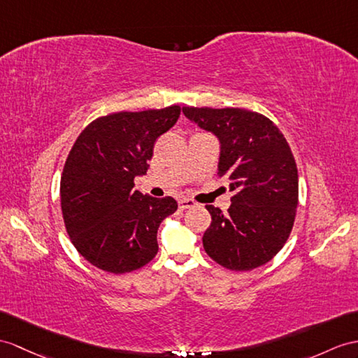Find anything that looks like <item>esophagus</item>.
Instances as JSON below:
<instances>
[{"label": "esophagus", "mask_w": 358, "mask_h": 358, "mask_svg": "<svg viewBox=\"0 0 358 358\" xmlns=\"http://www.w3.org/2000/svg\"><path fill=\"white\" fill-rule=\"evenodd\" d=\"M179 208L180 209H188V208H193V206H196V202L194 200H191V199H187V197H182V199H179Z\"/></svg>", "instance_id": "obj_1"}]
</instances>
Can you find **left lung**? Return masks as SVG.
I'll return each instance as SVG.
<instances>
[{
  "label": "left lung",
  "mask_w": 358,
  "mask_h": 358,
  "mask_svg": "<svg viewBox=\"0 0 358 358\" xmlns=\"http://www.w3.org/2000/svg\"><path fill=\"white\" fill-rule=\"evenodd\" d=\"M185 117L220 141L219 176L234 191L228 214L208 205L206 254L243 272L266 264L292 232L299 184L290 145L272 121L240 108H182Z\"/></svg>",
  "instance_id": "left-lung-1"
}]
</instances>
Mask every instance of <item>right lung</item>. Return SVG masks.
I'll return each mask as SVG.
<instances>
[{
    "label": "right lung",
    "instance_id": "right-lung-1",
    "mask_svg": "<svg viewBox=\"0 0 358 358\" xmlns=\"http://www.w3.org/2000/svg\"><path fill=\"white\" fill-rule=\"evenodd\" d=\"M179 115L173 104L100 117L68 155L60 178L65 228L78 254L104 272H132L158 254V228L178 202L143 196L134 179L147 173L155 141Z\"/></svg>",
    "mask_w": 358,
    "mask_h": 358
}]
</instances>
